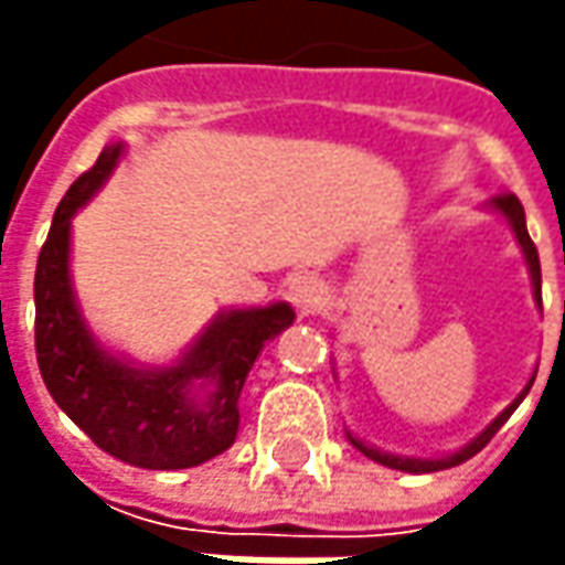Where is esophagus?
Instances as JSON below:
<instances>
[{
	"label": "esophagus",
	"mask_w": 565,
	"mask_h": 565,
	"mask_svg": "<svg viewBox=\"0 0 565 565\" xmlns=\"http://www.w3.org/2000/svg\"><path fill=\"white\" fill-rule=\"evenodd\" d=\"M289 298L301 315H315L323 305V282L315 276H298L289 282Z\"/></svg>",
	"instance_id": "esophagus-1"
}]
</instances>
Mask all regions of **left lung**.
I'll use <instances>...</instances> for the list:
<instances>
[{
	"label": "left lung",
	"instance_id": "8db88e82",
	"mask_svg": "<svg viewBox=\"0 0 565 565\" xmlns=\"http://www.w3.org/2000/svg\"><path fill=\"white\" fill-rule=\"evenodd\" d=\"M488 210L493 213H500L503 220H507V226L512 228V235H515V242H519V248H522V257H525V267H529V276H532V295L534 301H537V308H541V260H537V248H534V242L529 238V226H525V210L519 204V198L515 194H500V198H493L488 204ZM534 374H537V367H534ZM534 377L525 383V390L515 396V399L493 418V422L475 437V440H468L466 446H459L456 452H446V456H434V459H418V456H396V452H383L377 446L364 444L361 437H355L352 430H345V437H349V444L359 449L361 456H367V459H374L380 466L386 468H396V471H408V475H427V471H444V468H452V466H462L466 459H471L475 452H481L484 446L490 444V437L507 424L512 412L519 408V402L529 396V390H532Z\"/></svg>",
	"mask_w": 565,
	"mask_h": 565
}]
</instances>
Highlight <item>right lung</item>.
I'll list each match as a JSON object with an SVG mask.
<instances>
[{"mask_svg":"<svg viewBox=\"0 0 565 565\" xmlns=\"http://www.w3.org/2000/svg\"><path fill=\"white\" fill-rule=\"evenodd\" d=\"M125 157V141L103 147L55 206L36 260V364L55 405L121 462L153 471L194 468L238 437V399L260 349L292 327L286 301L228 308L172 364H138L106 349L77 305L72 282V216Z\"/></svg>","mask_w":565,"mask_h":565,"instance_id":"right-lung-1","label":"right lung"}]
</instances>
